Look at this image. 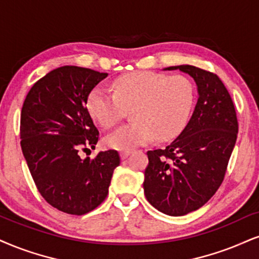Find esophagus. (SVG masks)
Segmentation results:
<instances>
[{
  "label": "esophagus",
  "mask_w": 259,
  "mask_h": 259,
  "mask_svg": "<svg viewBox=\"0 0 259 259\" xmlns=\"http://www.w3.org/2000/svg\"><path fill=\"white\" fill-rule=\"evenodd\" d=\"M131 154H132V150H130V149H124V150H121V151H120V156H121V158H122V159L128 157Z\"/></svg>",
  "instance_id": "34e87169"
}]
</instances>
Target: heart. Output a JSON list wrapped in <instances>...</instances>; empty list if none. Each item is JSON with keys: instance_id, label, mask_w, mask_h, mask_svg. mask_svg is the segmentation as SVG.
I'll return each instance as SVG.
<instances>
[{"instance_id": "1", "label": "heart", "mask_w": 259, "mask_h": 259, "mask_svg": "<svg viewBox=\"0 0 259 259\" xmlns=\"http://www.w3.org/2000/svg\"><path fill=\"white\" fill-rule=\"evenodd\" d=\"M114 91L98 85L88 96V108L104 128H110L132 107V122L123 124L105 143L114 149L144 145L157 136L159 140L177 137L192 113L196 90L185 75L136 72L117 78Z\"/></svg>"}]
</instances>
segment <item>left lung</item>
<instances>
[{"mask_svg":"<svg viewBox=\"0 0 259 259\" xmlns=\"http://www.w3.org/2000/svg\"><path fill=\"white\" fill-rule=\"evenodd\" d=\"M165 69L192 76L198 101L180 136L163 149L148 151L143 186L158 211L183 216L202 207L221 186L239 126L231 95L215 73L190 65Z\"/></svg>","mask_w":259,"mask_h":259,"instance_id":"8db88e82","label":"left lung"}]
</instances>
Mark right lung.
<instances>
[{"label":"right lung","mask_w":259,"mask_h":259,"mask_svg":"<svg viewBox=\"0 0 259 259\" xmlns=\"http://www.w3.org/2000/svg\"><path fill=\"white\" fill-rule=\"evenodd\" d=\"M108 73L76 66L49 72L31 88L20 116V145L41 197L60 211L84 215L108 196L116 150L82 159L100 132L88 110V96Z\"/></svg>","instance_id":"right-lung-1"}]
</instances>
